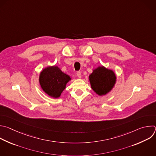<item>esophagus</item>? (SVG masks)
<instances>
[{
  "label": "esophagus",
  "mask_w": 156,
  "mask_h": 156,
  "mask_svg": "<svg viewBox=\"0 0 156 156\" xmlns=\"http://www.w3.org/2000/svg\"><path fill=\"white\" fill-rule=\"evenodd\" d=\"M76 75H77V76H78L79 78H81V72H76Z\"/></svg>",
  "instance_id": "obj_1"
}]
</instances>
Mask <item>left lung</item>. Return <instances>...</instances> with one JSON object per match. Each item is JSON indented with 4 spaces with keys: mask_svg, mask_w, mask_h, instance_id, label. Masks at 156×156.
Wrapping results in <instances>:
<instances>
[{
    "mask_svg": "<svg viewBox=\"0 0 156 156\" xmlns=\"http://www.w3.org/2000/svg\"><path fill=\"white\" fill-rule=\"evenodd\" d=\"M89 78L91 88L98 95H104L110 92L116 81L114 72L103 66L93 70Z\"/></svg>",
    "mask_w": 156,
    "mask_h": 156,
    "instance_id": "obj_1",
    "label": "left lung"
}]
</instances>
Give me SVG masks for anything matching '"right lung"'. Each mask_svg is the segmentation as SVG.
I'll return each instance as SVG.
<instances>
[{
	"mask_svg": "<svg viewBox=\"0 0 156 156\" xmlns=\"http://www.w3.org/2000/svg\"><path fill=\"white\" fill-rule=\"evenodd\" d=\"M70 77L57 66H49L40 73L39 83L43 90L53 98H59L66 87Z\"/></svg>",
	"mask_w": 156,
	"mask_h": 156,
	"instance_id": "right-lung-1",
	"label": "right lung"
}]
</instances>
